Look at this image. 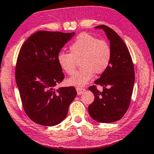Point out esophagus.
<instances>
[{
	"label": "esophagus",
	"mask_w": 154,
	"mask_h": 154,
	"mask_svg": "<svg viewBox=\"0 0 154 154\" xmlns=\"http://www.w3.org/2000/svg\"><path fill=\"white\" fill-rule=\"evenodd\" d=\"M76 90H77V94L78 95H80L82 94V93L85 92V91H86V89L85 88H82V87H76Z\"/></svg>",
	"instance_id": "obj_1"
}]
</instances>
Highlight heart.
I'll use <instances>...</instances> for the list:
<instances>
[{"mask_svg":"<svg viewBox=\"0 0 154 154\" xmlns=\"http://www.w3.org/2000/svg\"><path fill=\"white\" fill-rule=\"evenodd\" d=\"M69 52H60L57 60L60 68L69 75H73L77 61L81 69L68 79L70 85L82 87L94 77V72L103 73L112 61V51L109 44L104 40L87 33H81L69 45Z\"/></svg>","mask_w":154,"mask_h":154,"instance_id":"b5f03b06","label":"heart"}]
</instances>
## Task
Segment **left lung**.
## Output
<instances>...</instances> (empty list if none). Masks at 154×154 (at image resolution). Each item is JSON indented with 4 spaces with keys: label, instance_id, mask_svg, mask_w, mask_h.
Listing matches in <instances>:
<instances>
[{
    "label": "left lung",
    "instance_id": "1",
    "mask_svg": "<svg viewBox=\"0 0 154 154\" xmlns=\"http://www.w3.org/2000/svg\"><path fill=\"white\" fill-rule=\"evenodd\" d=\"M102 29L109 40L112 61L109 67L94 82L103 87L99 91L95 85L89 87L94 100L88 107L93 119L102 123H112L122 118L129 109L135 75L131 54L121 37L104 25L95 27Z\"/></svg>",
    "mask_w": 154,
    "mask_h": 154
}]
</instances>
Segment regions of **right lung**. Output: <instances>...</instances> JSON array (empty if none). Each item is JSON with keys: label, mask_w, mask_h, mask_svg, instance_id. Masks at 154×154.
Segmentation results:
<instances>
[{"label": "right lung", "mask_w": 154, "mask_h": 154, "mask_svg": "<svg viewBox=\"0 0 154 154\" xmlns=\"http://www.w3.org/2000/svg\"><path fill=\"white\" fill-rule=\"evenodd\" d=\"M75 32L40 30L25 40L15 67V80L25 112L35 123L52 126L67 116L75 98L74 87H54L65 78L57 57Z\"/></svg>", "instance_id": "add662e5"}]
</instances>
